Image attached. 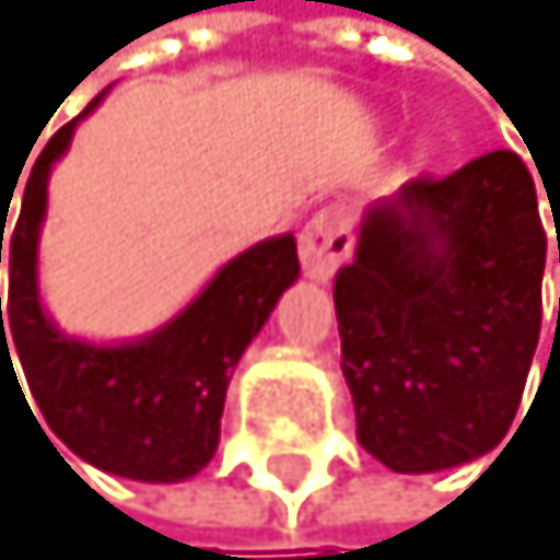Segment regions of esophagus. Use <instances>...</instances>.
<instances>
[{"label": "esophagus", "instance_id": "esophagus-1", "mask_svg": "<svg viewBox=\"0 0 560 560\" xmlns=\"http://www.w3.org/2000/svg\"><path fill=\"white\" fill-rule=\"evenodd\" d=\"M351 209L343 202L318 209L304 224V231H300V256H304V267L315 282H329L336 267L351 256Z\"/></svg>", "mask_w": 560, "mask_h": 560}]
</instances>
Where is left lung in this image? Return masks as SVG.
<instances>
[{
    "label": "left lung",
    "instance_id": "obj_1",
    "mask_svg": "<svg viewBox=\"0 0 560 560\" xmlns=\"http://www.w3.org/2000/svg\"><path fill=\"white\" fill-rule=\"evenodd\" d=\"M544 264L536 184L514 151L369 206L332 285L365 453L431 475L503 442L544 325Z\"/></svg>",
    "mask_w": 560,
    "mask_h": 560
}]
</instances>
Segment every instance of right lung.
Wrapping results in <instances>:
<instances>
[{"mask_svg": "<svg viewBox=\"0 0 560 560\" xmlns=\"http://www.w3.org/2000/svg\"><path fill=\"white\" fill-rule=\"evenodd\" d=\"M104 93L49 137L27 173L21 213L5 243L1 235L16 184L0 198V264L5 256L10 267L5 307L0 300V387L2 369L10 373V384L21 387L13 369L16 354L46 427L79 459L133 481H184L213 459L231 373L271 318L278 296L296 282V238H264L238 253L180 315L140 340L85 343L60 332L38 296L46 184L75 126L104 101Z\"/></svg>", "mask_w": 560, "mask_h": 560, "instance_id": "right-lung-1", "label": "right lung"}]
</instances>
